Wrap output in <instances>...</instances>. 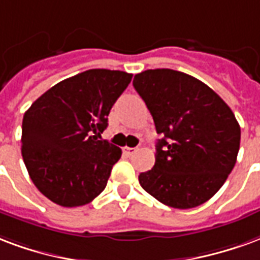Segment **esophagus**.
Instances as JSON below:
<instances>
[{
  "label": "esophagus",
  "instance_id": "1",
  "mask_svg": "<svg viewBox=\"0 0 260 260\" xmlns=\"http://www.w3.org/2000/svg\"><path fill=\"white\" fill-rule=\"evenodd\" d=\"M137 151V148H128V147H124V148H123V153H124L126 156H133Z\"/></svg>",
  "mask_w": 260,
  "mask_h": 260
}]
</instances>
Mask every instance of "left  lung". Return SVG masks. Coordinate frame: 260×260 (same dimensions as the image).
Here are the masks:
<instances>
[{"instance_id": "left-lung-1", "label": "left lung", "mask_w": 260, "mask_h": 260, "mask_svg": "<svg viewBox=\"0 0 260 260\" xmlns=\"http://www.w3.org/2000/svg\"><path fill=\"white\" fill-rule=\"evenodd\" d=\"M133 86L162 136L155 165L138 176L140 184L176 209L202 205L236 165L241 128L234 113L205 83L177 70H145Z\"/></svg>"}]
</instances>
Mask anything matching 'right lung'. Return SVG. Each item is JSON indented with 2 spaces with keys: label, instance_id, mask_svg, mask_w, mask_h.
Here are the masks:
<instances>
[{
  "label": "right lung",
  "instance_id": "1",
  "mask_svg": "<svg viewBox=\"0 0 260 260\" xmlns=\"http://www.w3.org/2000/svg\"><path fill=\"white\" fill-rule=\"evenodd\" d=\"M132 77L120 70H86L51 87L26 111L22 156L31 181L48 200L75 208L105 190L122 149L96 137Z\"/></svg>",
  "mask_w": 260,
  "mask_h": 260
}]
</instances>
